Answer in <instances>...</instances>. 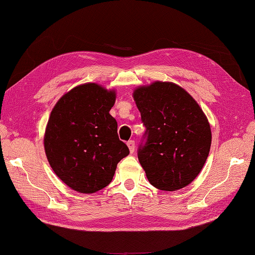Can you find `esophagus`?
<instances>
[{"mask_svg":"<svg viewBox=\"0 0 255 255\" xmlns=\"http://www.w3.org/2000/svg\"><path fill=\"white\" fill-rule=\"evenodd\" d=\"M127 145H128V149H129V152L133 153L134 149H135V142L133 141V139H131V141H128V142L127 143Z\"/></svg>","mask_w":255,"mask_h":255,"instance_id":"1","label":"esophagus"}]
</instances>
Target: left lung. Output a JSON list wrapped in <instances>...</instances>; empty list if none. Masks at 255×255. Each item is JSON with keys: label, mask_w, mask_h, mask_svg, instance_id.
<instances>
[{"label": "left lung", "mask_w": 255, "mask_h": 255, "mask_svg": "<svg viewBox=\"0 0 255 255\" xmlns=\"http://www.w3.org/2000/svg\"><path fill=\"white\" fill-rule=\"evenodd\" d=\"M146 128V143L138 148V162L148 181L160 190L189 185L207 160L211 129L206 114L184 88L154 81L133 92Z\"/></svg>", "instance_id": "left-lung-1"}]
</instances>
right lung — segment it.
<instances>
[{
  "label": "right lung",
  "mask_w": 255,
  "mask_h": 255,
  "mask_svg": "<svg viewBox=\"0 0 255 255\" xmlns=\"http://www.w3.org/2000/svg\"><path fill=\"white\" fill-rule=\"evenodd\" d=\"M117 93L95 82L65 93L49 116L44 135L45 153L54 173L78 193L105 188L117 165L129 154L119 139L110 113Z\"/></svg>",
  "instance_id": "1"
}]
</instances>
